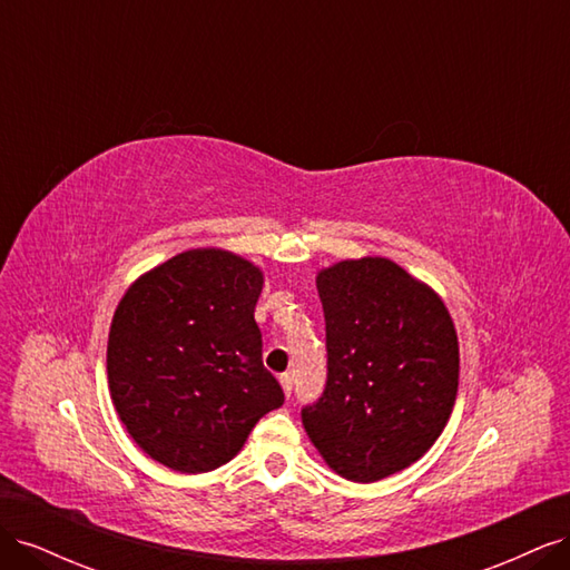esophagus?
I'll return each mask as SVG.
<instances>
[{"instance_id":"obj_1","label":"esophagus","mask_w":570,"mask_h":570,"mask_svg":"<svg viewBox=\"0 0 570 570\" xmlns=\"http://www.w3.org/2000/svg\"><path fill=\"white\" fill-rule=\"evenodd\" d=\"M281 387H283L285 396L292 394V375H289V373H283V375H281Z\"/></svg>"}]
</instances>
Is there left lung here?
Here are the masks:
<instances>
[{"instance_id":"obj_1","label":"left lung","mask_w":570,"mask_h":570,"mask_svg":"<svg viewBox=\"0 0 570 570\" xmlns=\"http://www.w3.org/2000/svg\"><path fill=\"white\" fill-rule=\"evenodd\" d=\"M327 383L302 423L323 461L375 482L419 461L452 416L459 337L442 297L385 256L316 273Z\"/></svg>"}]
</instances>
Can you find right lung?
<instances>
[{"label": "right lung", "instance_id": "add662e5", "mask_svg": "<svg viewBox=\"0 0 570 570\" xmlns=\"http://www.w3.org/2000/svg\"><path fill=\"white\" fill-rule=\"evenodd\" d=\"M262 289L264 271L249 258L197 247L145 271L120 297L107 344L111 402L135 444L166 469H218L283 406L254 321Z\"/></svg>", "mask_w": 570, "mask_h": 570}]
</instances>
